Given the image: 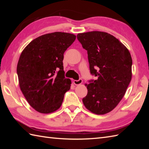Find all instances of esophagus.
<instances>
[{
	"mask_svg": "<svg viewBox=\"0 0 149 149\" xmlns=\"http://www.w3.org/2000/svg\"><path fill=\"white\" fill-rule=\"evenodd\" d=\"M82 83H83V80H82L81 79H79V80H75V81H74V83L75 85H79V84H82Z\"/></svg>",
	"mask_w": 149,
	"mask_h": 149,
	"instance_id": "esophagus-1",
	"label": "esophagus"
}]
</instances>
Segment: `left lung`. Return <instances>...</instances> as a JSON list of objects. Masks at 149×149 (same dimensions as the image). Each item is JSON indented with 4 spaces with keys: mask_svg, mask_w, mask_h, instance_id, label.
I'll return each mask as SVG.
<instances>
[{
    "mask_svg": "<svg viewBox=\"0 0 149 149\" xmlns=\"http://www.w3.org/2000/svg\"><path fill=\"white\" fill-rule=\"evenodd\" d=\"M87 50L91 74L97 79L85 84L88 94L83 102L96 115H104L115 108L122 99L132 79V58L120 41L106 32L91 31L77 34Z\"/></svg>",
    "mask_w": 149,
    "mask_h": 149,
    "instance_id": "1",
    "label": "left lung"
}]
</instances>
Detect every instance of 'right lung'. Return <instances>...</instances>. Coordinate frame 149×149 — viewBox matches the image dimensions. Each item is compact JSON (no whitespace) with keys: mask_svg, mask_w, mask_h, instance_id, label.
Masks as SVG:
<instances>
[{"mask_svg":"<svg viewBox=\"0 0 149 149\" xmlns=\"http://www.w3.org/2000/svg\"><path fill=\"white\" fill-rule=\"evenodd\" d=\"M76 36L68 33L45 34L33 40L22 52L17 64L20 88L36 111L49 114L61 107L71 80L65 77L64 52Z\"/></svg>","mask_w":149,"mask_h":149,"instance_id":"add662e5","label":"right lung"}]
</instances>
